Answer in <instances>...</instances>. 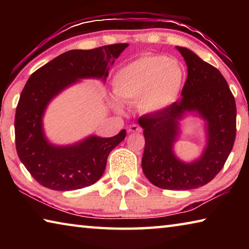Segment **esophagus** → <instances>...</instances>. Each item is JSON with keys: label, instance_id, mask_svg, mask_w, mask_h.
Here are the masks:
<instances>
[{"label": "esophagus", "instance_id": "obj_1", "mask_svg": "<svg viewBox=\"0 0 249 249\" xmlns=\"http://www.w3.org/2000/svg\"><path fill=\"white\" fill-rule=\"evenodd\" d=\"M127 130H128V133H141L142 128L136 124H132V125H129Z\"/></svg>", "mask_w": 249, "mask_h": 249}]
</instances>
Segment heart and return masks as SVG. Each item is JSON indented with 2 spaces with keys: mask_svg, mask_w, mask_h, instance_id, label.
I'll return each mask as SVG.
<instances>
[{
  "mask_svg": "<svg viewBox=\"0 0 249 249\" xmlns=\"http://www.w3.org/2000/svg\"><path fill=\"white\" fill-rule=\"evenodd\" d=\"M185 80L183 66L174 58L150 53L117 71L114 91L125 102L138 101L142 112H161L178 99ZM116 107L121 104L116 102Z\"/></svg>",
  "mask_w": 249,
  "mask_h": 249,
  "instance_id": "obj_1",
  "label": "heart"
}]
</instances>
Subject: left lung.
I'll return each instance as SVG.
<instances>
[{
  "mask_svg": "<svg viewBox=\"0 0 249 249\" xmlns=\"http://www.w3.org/2000/svg\"><path fill=\"white\" fill-rule=\"evenodd\" d=\"M177 49L188 67L181 98L158 113L140 117L144 128L142 171L151 183L166 190H191L209 183L224 166L236 136V104L229 84L215 67L191 52ZM196 111L207 122L208 142L201 157L187 164L173 153L178 121Z\"/></svg>",
  "mask_w": 249,
  "mask_h": 249,
  "instance_id": "obj_1",
  "label": "left lung"
}]
</instances>
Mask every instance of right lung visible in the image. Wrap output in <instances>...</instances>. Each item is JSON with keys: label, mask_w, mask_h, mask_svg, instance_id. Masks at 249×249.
I'll return each instance as SVG.
<instances>
[{"label": "right lung", "mask_w": 249, "mask_h": 249, "mask_svg": "<svg viewBox=\"0 0 249 249\" xmlns=\"http://www.w3.org/2000/svg\"><path fill=\"white\" fill-rule=\"evenodd\" d=\"M127 46L69 50L40 67L27 80L16 107L15 144L20 161L39 184L70 191L89 187L102 177L108 154L124 140L126 130L108 138L92 135L74 145L54 146L45 137L43 116L50 101L80 79L107 81L109 66Z\"/></svg>", "instance_id": "obj_1"}]
</instances>
